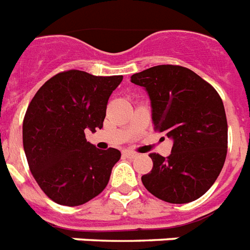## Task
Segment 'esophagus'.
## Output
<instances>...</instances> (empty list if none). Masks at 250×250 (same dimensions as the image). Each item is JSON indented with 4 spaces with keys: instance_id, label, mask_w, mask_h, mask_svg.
I'll list each match as a JSON object with an SVG mask.
<instances>
[{
    "instance_id": "1",
    "label": "esophagus",
    "mask_w": 250,
    "mask_h": 250,
    "mask_svg": "<svg viewBox=\"0 0 250 250\" xmlns=\"http://www.w3.org/2000/svg\"><path fill=\"white\" fill-rule=\"evenodd\" d=\"M123 156H125V158L134 159V158H136V156H138V153L132 152V151H125V152H123Z\"/></svg>"
}]
</instances>
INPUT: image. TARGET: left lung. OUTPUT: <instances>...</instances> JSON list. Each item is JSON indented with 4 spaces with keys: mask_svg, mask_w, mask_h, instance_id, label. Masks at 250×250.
<instances>
[{
    "mask_svg": "<svg viewBox=\"0 0 250 250\" xmlns=\"http://www.w3.org/2000/svg\"><path fill=\"white\" fill-rule=\"evenodd\" d=\"M143 86L152 106L153 128L173 139L168 158L149 153L153 167L142 176L146 189L172 204L204 195L223 169L228 149V123L219 92L177 64H159L131 77Z\"/></svg>",
    "mask_w": 250,
    "mask_h": 250,
    "instance_id": "obj_1",
    "label": "left lung"
}]
</instances>
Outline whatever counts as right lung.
<instances>
[{
  "mask_svg": "<svg viewBox=\"0 0 250 250\" xmlns=\"http://www.w3.org/2000/svg\"><path fill=\"white\" fill-rule=\"evenodd\" d=\"M122 79L67 70L51 77L29 103L22 125L27 164L57 204L82 205L108 184L120 152L98 149L84 132L103 127L108 98Z\"/></svg>",
  "mask_w": 250,
  "mask_h": 250,
  "instance_id": "add662e5",
  "label": "right lung"
}]
</instances>
